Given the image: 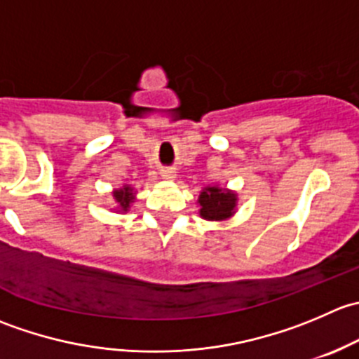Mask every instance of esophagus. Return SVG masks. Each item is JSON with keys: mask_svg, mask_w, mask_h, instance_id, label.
Segmentation results:
<instances>
[{"mask_svg": "<svg viewBox=\"0 0 359 359\" xmlns=\"http://www.w3.org/2000/svg\"><path fill=\"white\" fill-rule=\"evenodd\" d=\"M161 177L165 180H173L177 177V173H175V170H172V168H163L161 170Z\"/></svg>", "mask_w": 359, "mask_h": 359, "instance_id": "obj_1", "label": "esophagus"}]
</instances>
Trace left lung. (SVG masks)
<instances>
[{"instance_id":"1","label":"left lung","mask_w":359,"mask_h":359,"mask_svg":"<svg viewBox=\"0 0 359 359\" xmlns=\"http://www.w3.org/2000/svg\"><path fill=\"white\" fill-rule=\"evenodd\" d=\"M200 215L205 220H226L236 212V193L229 189H220L212 186L201 191L200 198Z\"/></svg>"}]
</instances>
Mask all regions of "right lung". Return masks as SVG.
Listing matches in <instances>:
<instances>
[{"label":"right lung","instance_id":"right-lung-1","mask_svg":"<svg viewBox=\"0 0 359 359\" xmlns=\"http://www.w3.org/2000/svg\"><path fill=\"white\" fill-rule=\"evenodd\" d=\"M112 196H114V201L118 203L119 212H128L130 205L135 200V193H133V189L130 186H123L121 189L112 191Z\"/></svg>","mask_w":359,"mask_h":359}]
</instances>
